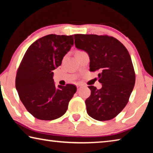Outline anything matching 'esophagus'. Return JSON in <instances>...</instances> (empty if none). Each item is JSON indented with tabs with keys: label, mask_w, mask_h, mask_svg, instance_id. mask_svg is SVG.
I'll return each mask as SVG.
<instances>
[{
	"label": "esophagus",
	"mask_w": 153,
	"mask_h": 153,
	"mask_svg": "<svg viewBox=\"0 0 153 153\" xmlns=\"http://www.w3.org/2000/svg\"><path fill=\"white\" fill-rule=\"evenodd\" d=\"M77 90H79L82 88V85H77Z\"/></svg>",
	"instance_id": "obj_1"
}]
</instances>
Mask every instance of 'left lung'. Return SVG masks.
<instances>
[{
    "label": "left lung",
    "instance_id": "obj_1",
    "mask_svg": "<svg viewBox=\"0 0 153 153\" xmlns=\"http://www.w3.org/2000/svg\"><path fill=\"white\" fill-rule=\"evenodd\" d=\"M75 45L90 57V70L98 71V90L88 86L91 94L85 101L87 113L98 121L115 117L128 102L136 76L131 56L122 43L107 35L75 34Z\"/></svg>",
    "mask_w": 153,
    "mask_h": 153
}]
</instances>
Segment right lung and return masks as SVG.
I'll list each match as a JSON object with an SVG mask.
<instances>
[{
  "mask_svg": "<svg viewBox=\"0 0 153 153\" xmlns=\"http://www.w3.org/2000/svg\"><path fill=\"white\" fill-rule=\"evenodd\" d=\"M74 45V36L49 34L31 45L17 69L15 87L28 112L40 120L63 115L76 86H55L53 70Z\"/></svg>",
  "mask_w": 153,
  "mask_h": 153,
  "instance_id": "add662e5",
  "label": "right lung"
}]
</instances>
